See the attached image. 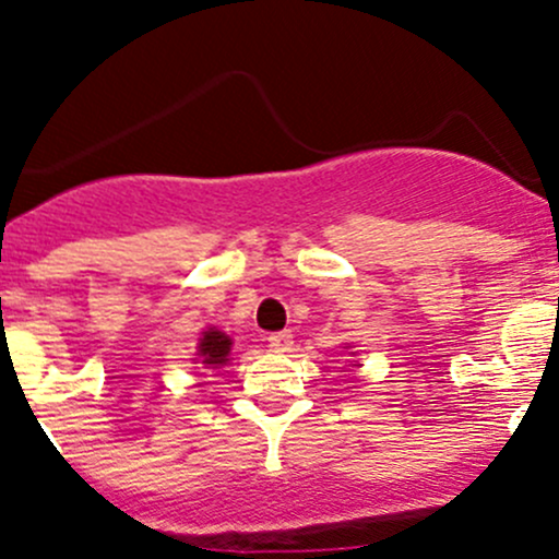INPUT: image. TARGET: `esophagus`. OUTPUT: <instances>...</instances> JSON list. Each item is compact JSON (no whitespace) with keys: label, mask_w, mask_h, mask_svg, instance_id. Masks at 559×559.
<instances>
[{"label":"esophagus","mask_w":559,"mask_h":559,"mask_svg":"<svg viewBox=\"0 0 559 559\" xmlns=\"http://www.w3.org/2000/svg\"><path fill=\"white\" fill-rule=\"evenodd\" d=\"M267 345L270 349H275V353H286V349H292L294 345V334L292 331H275V334L267 336Z\"/></svg>","instance_id":"obj_1"}]
</instances>
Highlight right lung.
<instances>
[{
  "mask_svg": "<svg viewBox=\"0 0 559 559\" xmlns=\"http://www.w3.org/2000/svg\"><path fill=\"white\" fill-rule=\"evenodd\" d=\"M228 353H230V340L223 334V331H204V336H201L199 342V358L201 364H206L210 369H217V366H223L225 360H228Z\"/></svg>",
  "mask_w": 559,
  "mask_h": 559,
  "instance_id": "add662e5",
  "label": "right lung"
}]
</instances>
